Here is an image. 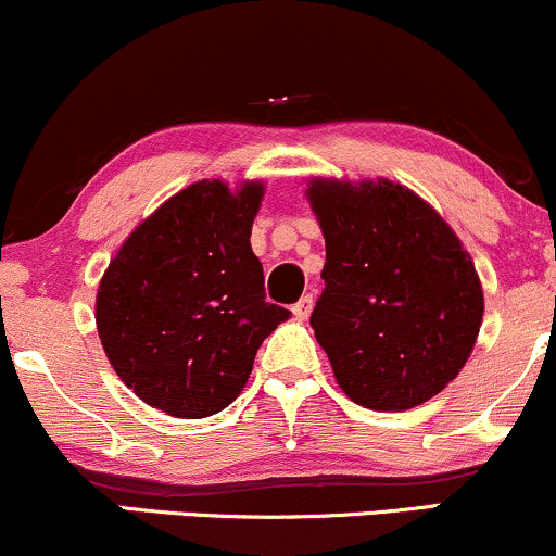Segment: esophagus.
<instances>
[{
    "mask_svg": "<svg viewBox=\"0 0 556 556\" xmlns=\"http://www.w3.org/2000/svg\"><path fill=\"white\" fill-rule=\"evenodd\" d=\"M311 308H314V295H303L295 305H292V314L298 318H308Z\"/></svg>",
    "mask_w": 556,
    "mask_h": 556,
    "instance_id": "34e87169",
    "label": "esophagus"
}]
</instances>
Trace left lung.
I'll list each match as a JSON object with an SVG mask.
<instances>
[{
  "mask_svg": "<svg viewBox=\"0 0 556 556\" xmlns=\"http://www.w3.org/2000/svg\"><path fill=\"white\" fill-rule=\"evenodd\" d=\"M327 240L311 314L337 381L371 410H407L460 374L483 318L473 261L426 201L402 185L314 180Z\"/></svg>",
  "mask_w": 556,
  "mask_h": 556,
  "instance_id": "obj_1",
  "label": "left lung"
}]
</instances>
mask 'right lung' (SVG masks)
I'll use <instances>...</instances> for the list:
<instances>
[{
    "label": "right lung",
    "mask_w": 556,
    "mask_h": 556,
    "mask_svg": "<svg viewBox=\"0 0 556 556\" xmlns=\"http://www.w3.org/2000/svg\"><path fill=\"white\" fill-rule=\"evenodd\" d=\"M264 185H190L136 227L96 295L106 358L140 400L206 418L245 387L261 342L290 316L266 303L251 251Z\"/></svg>",
    "instance_id": "add662e5"
}]
</instances>
